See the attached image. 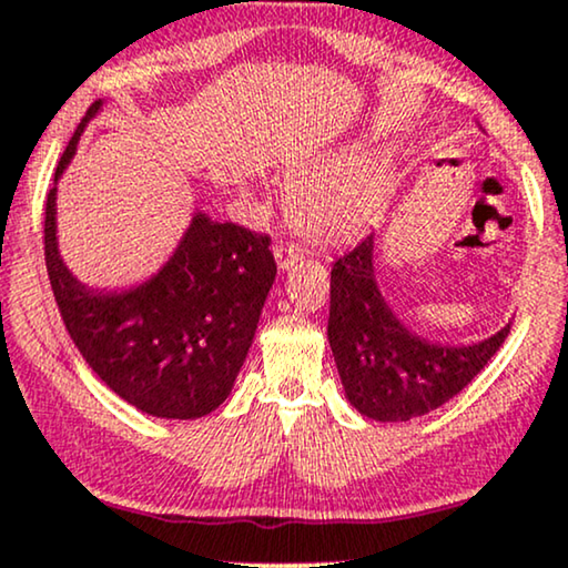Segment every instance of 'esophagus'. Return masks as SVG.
<instances>
[{
    "instance_id": "esophagus-1",
    "label": "esophagus",
    "mask_w": 568,
    "mask_h": 568,
    "mask_svg": "<svg viewBox=\"0 0 568 568\" xmlns=\"http://www.w3.org/2000/svg\"><path fill=\"white\" fill-rule=\"evenodd\" d=\"M298 260H304V252L291 244H277L275 246V262L280 272H288Z\"/></svg>"
}]
</instances>
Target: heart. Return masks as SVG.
Returning a JSON list of instances; mask_svg holds the SVG:
<instances>
[{"label": "heart", "instance_id": "1", "mask_svg": "<svg viewBox=\"0 0 568 568\" xmlns=\"http://www.w3.org/2000/svg\"><path fill=\"white\" fill-rule=\"evenodd\" d=\"M389 171L358 153L332 158L329 165L291 181L285 215L298 236L316 246H345L384 221L392 205Z\"/></svg>", "mask_w": 568, "mask_h": 568}]
</instances>
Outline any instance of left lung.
<instances>
[{
	"instance_id": "8db88e82",
	"label": "left lung",
	"mask_w": 568,
	"mask_h": 568,
	"mask_svg": "<svg viewBox=\"0 0 568 568\" xmlns=\"http://www.w3.org/2000/svg\"><path fill=\"white\" fill-rule=\"evenodd\" d=\"M509 327L470 345L420 337L379 291L374 236L332 267L327 339L347 403L372 420H413L449 403L486 368Z\"/></svg>"
}]
</instances>
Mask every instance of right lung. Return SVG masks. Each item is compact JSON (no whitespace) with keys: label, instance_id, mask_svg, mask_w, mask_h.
I'll return each mask as SVG.
<instances>
[{"label":"right lung","instance_id":"obj_1","mask_svg":"<svg viewBox=\"0 0 568 568\" xmlns=\"http://www.w3.org/2000/svg\"><path fill=\"white\" fill-rule=\"evenodd\" d=\"M103 103L98 98L82 116L47 196L51 291L72 343L113 395L155 418H202L229 399L254 343L277 275L270 239L196 210L173 254L142 283L101 291L74 277L59 252L57 184Z\"/></svg>","mask_w":568,"mask_h":568}]
</instances>
